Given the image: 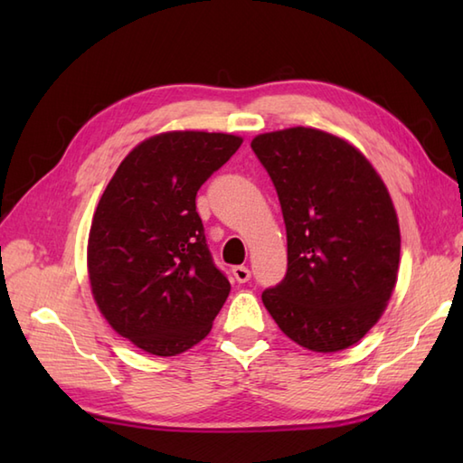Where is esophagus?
<instances>
[{
    "instance_id": "esophagus-1",
    "label": "esophagus",
    "mask_w": 463,
    "mask_h": 463,
    "mask_svg": "<svg viewBox=\"0 0 463 463\" xmlns=\"http://www.w3.org/2000/svg\"><path fill=\"white\" fill-rule=\"evenodd\" d=\"M232 277H234V280L237 282H249L250 280V270H249V267H234L232 269Z\"/></svg>"
}]
</instances>
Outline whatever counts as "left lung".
Wrapping results in <instances>:
<instances>
[{
	"mask_svg": "<svg viewBox=\"0 0 463 463\" xmlns=\"http://www.w3.org/2000/svg\"><path fill=\"white\" fill-rule=\"evenodd\" d=\"M250 146L287 224V277L262 292L264 307L302 348H348L380 320L398 280L386 184L356 146L310 127L264 133Z\"/></svg>",
	"mask_w": 463,
	"mask_h": 463,
	"instance_id": "obj_1",
	"label": "left lung"
}]
</instances>
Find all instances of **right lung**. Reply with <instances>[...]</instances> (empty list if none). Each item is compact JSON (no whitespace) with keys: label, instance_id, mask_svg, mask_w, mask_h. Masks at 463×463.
Wrapping results in <instances>:
<instances>
[{"label":"right lung","instance_id":"1","mask_svg":"<svg viewBox=\"0 0 463 463\" xmlns=\"http://www.w3.org/2000/svg\"><path fill=\"white\" fill-rule=\"evenodd\" d=\"M226 133L155 135L125 156L93 214L87 270L117 334L155 356L199 344L231 292L196 213V191L237 153Z\"/></svg>","mask_w":463,"mask_h":463}]
</instances>
